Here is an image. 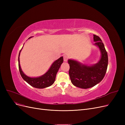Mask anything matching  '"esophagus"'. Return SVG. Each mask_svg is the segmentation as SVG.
Masks as SVG:
<instances>
[{"label": "esophagus", "mask_w": 125, "mask_h": 125, "mask_svg": "<svg viewBox=\"0 0 125 125\" xmlns=\"http://www.w3.org/2000/svg\"><path fill=\"white\" fill-rule=\"evenodd\" d=\"M63 57L64 62H67L68 59V56L66 55H63Z\"/></svg>", "instance_id": "obj_1"}]
</instances>
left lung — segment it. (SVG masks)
<instances>
[{"mask_svg":"<svg viewBox=\"0 0 125 125\" xmlns=\"http://www.w3.org/2000/svg\"><path fill=\"white\" fill-rule=\"evenodd\" d=\"M94 44L100 49L101 58L99 62L92 66H86L73 60H68L69 74L74 86L88 89L95 86L104 78L108 66V55L103 43L99 36L93 35Z\"/></svg>","mask_w":125,"mask_h":125,"instance_id":"8db88e82","label":"left lung"}]
</instances>
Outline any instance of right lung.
<instances>
[{
	"instance_id": "obj_1",
	"label": "right lung",
	"mask_w": 125,
	"mask_h": 125,
	"mask_svg": "<svg viewBox=\"0 0 125 125\" xmlns=\"http://www.w3.org/2000/svg\"><path fill=\"white\" fill-rule=\"evenodd\" d=\"M21 51H20V52ZM20 52L19 54L18 62H19V69L22 78L29 83L30 85L35 88L38 89H43L47 88V87L52 85L54 83L55 80L56 75L57 73L61 66L62 63L63 62V57H61L58 59L56 60L54 63L52 64L50 69L47 73L43 75L38 78H30L24 74L23 71L21 69L19 61V56Z\"/></svg>"
}]
</instances>
